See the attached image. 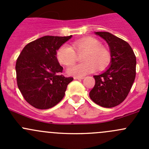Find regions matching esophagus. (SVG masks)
I'll return each instance as SVG.
<instances>
[{
	"instance_id": "obj_1",
	"label": "esophagus",
	"mask_w": 149,
	"mask_h": 149,
	"mask_svg": "<svg viewBox=\"0 0 149 149\" xmlns=\"http://www.w3.org/2000/svg\"><path fill=\"white\" fill-rule=\"evenodd\" d=\"M84 77H76V76H75L74 77V79L75 80H81V79H84Z\"/></svg>"
}]
</instances>
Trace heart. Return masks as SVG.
I'll return each instance as SVG.
<instances>
[{
    "label": "heart",
    "instance_id": "1",
    "mask_svg": "<svg viewBox=\"0 0 149 149\" xmlns=\"http://www.w3.org/2000/svg\"><path fill=\"white\" fill-rule=\"evenodd\" d=\"M85 52L81 64H75L68 68L67 73L70 76L83 77L99 69L105 68L111 60L110 52L102 46L101 42L94 37H84L73 44V47L68 45H63L57 51L56 57L62 65L68 66L76 61L77 54Z\"/></svg>",
    "mask_w": 149,
    "mask_h": 149
}]
</instances>
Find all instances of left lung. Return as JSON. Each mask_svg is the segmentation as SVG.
Masks as SVG:
<instances>
[{
    "mask_svg": "<svg viewBox=\"0 0 149 149\" xmlns=\"http://www.w3.org/2000/svg\"><path fill=\"white\" fill-rule=\"evenodd\" d=\"M109 47V67L98 76H94L95 85L89 92L94 102L111 108L123 102L130 91L136 70V58L127 42L106 31H97Z\"/></svg>",
    "mask_w": 149,
    "mask_h": 149,
    "instance_id": "left-lung-1",
    "label": "left lung"
}]
</instances>
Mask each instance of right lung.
Here are the masks:
<instances>
[{"label":"right lung","mask_w":149,"mask_h":149,"mask_svg":"<svg viewBox=\"0 0 149 149\" xmlns=\"http://www.w3.org/2000/svg\"><path fill=\"white\" fill-rule=\"evenodd\" d=\"M45 36L26 45L16 63L19 89L34 107L47 109L55 106L64 97L67 86L73 78L63 75V67L57 59V50L71 38Z\"/></svg>","instance_id":"right-lung-1"}]
</instances>
